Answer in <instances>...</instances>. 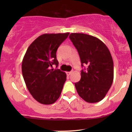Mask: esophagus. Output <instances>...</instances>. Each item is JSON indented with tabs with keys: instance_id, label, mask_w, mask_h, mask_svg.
<instances>
[{
	"instance_id": "obj_1",
	"label": "esophagus",
	"mask_w": 132,
	"mask_h": 132,
	"mask_svg": "<svg viewBox=\"0 0 132 132\" xmlns=\"http://www.w3.org/2000/svg\"><path fill=\"white\" fill-rule=\"evenodd\" d=\"M72 71H70V72H66V74H67V75L68 76H69V75H71V74H72Z\"/></svg>"
}]
</instances>
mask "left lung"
I'll use <instances>...</instances> for the list:
<instances>
[{"instance_id":"left-lung-1","label":"left lung","mask_w":132,"mask_h":132,"mask_svg":"<svg viewBox=\"0 0 132 132\" xmlns=\"http://www.w3.org/2000/svg\"><path fill=\"white\" fill-rule=\"evenodd\" d=\"M69 38L78 51L81 78L75 85L79 95L89 103L98 102L105 97L113 80V63L108 48L97 38L87 34L72 33Z\"/></svg>"}]
</instances>
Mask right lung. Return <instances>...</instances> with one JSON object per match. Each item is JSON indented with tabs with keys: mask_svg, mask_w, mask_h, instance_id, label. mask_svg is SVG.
Wrapping results in <instances>:
<instances>
[{
	"mask_svg": "<svg viewBox=\"0 0 132 132\" xmlns=\"http://www.w3.org/2000/svg\"><path fill=\"white\" fill-rule=\"evenodd\" d=\"M69 33H45L31 43L22 63V75L27 87L36 101L42 104H53L61 95L66 75L56 66V51Z\"/></svg>",
	"mask_w": 132,
	"mask_h": 132,
	"instance_id": "add662e5",
	"label": "right lung"
}]
</instances>
